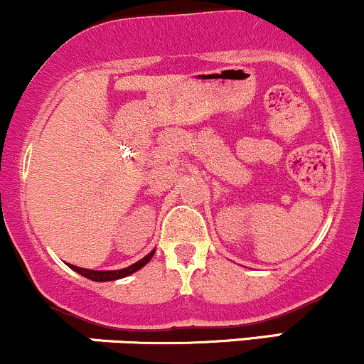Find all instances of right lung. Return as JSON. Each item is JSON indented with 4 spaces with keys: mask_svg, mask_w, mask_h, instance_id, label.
I'll use <instances>...</instances> for the list:
<instances>
[{
    "mask_svg": "<svg viewBox=\"0 0 364 364\" xmlns=\"http://www.w3.org/2000/svg\"><path fill=\"white\" fill-rule=\"evenodd\" d=\"M152 255H154V252H151L149 255L144 257L142 260L135 262V264L130 265V267L119 269V271H92V269H81V267H76V265H71V264H69V267L74 269V271L80 272L81 276L88 277V279H92V281H112V279H119V277L134 274V272L139 271V269H142L144 265H146L147 262L152 259Z\"/></svg>",
    "mask_w": 364,
    "mask_h": 364,
    "instance_id": "obj_1",
    "label": "right lung"
}]
</instances>
